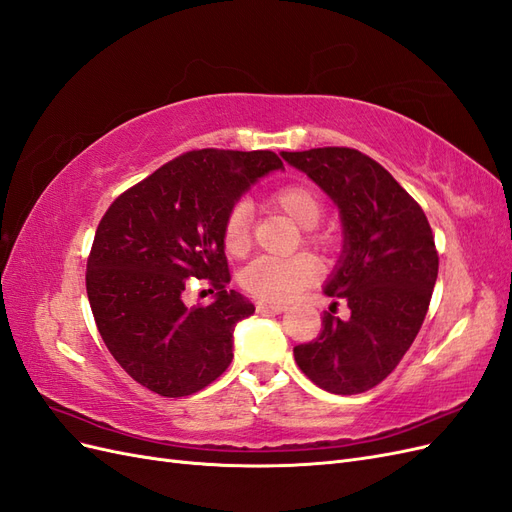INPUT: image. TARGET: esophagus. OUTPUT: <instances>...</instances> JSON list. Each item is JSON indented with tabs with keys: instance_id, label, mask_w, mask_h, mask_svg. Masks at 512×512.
<instances>
[{
	"instance_id": "34e87169",
	"label": "esophagus",
	"mask_w": 512,
	"mask_h": 512,
	"mask_svg": "<svg viewBox=\"0 0 512 512\" xmlns=\"http://www.w3.org/2000/svg\"><path fill=\"white\" fill-rule=\"evenodd\" d=\"M258 312L282 314V312H286V305H282V303H265V301H260V303H258Z\"/></svg>"
}]
</instances>
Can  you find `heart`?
<instances>
[{"label": "heart", "mask_w": 512, "mask_h": 512, "mask_svg": "<svg viewBox=\"0 0 512 512\" xmlns=\"http://www.w3.org/2000/svg\"><path fill=\"white\" fill-rule=\"evenodd\" d=\"M273 203L303 228H314L322 213V200L307 185H284L273 194ZM222 239L226 252L243 254L252 241V205L245 198L235 200L226 211ZM307 241L318 247H329L331 239L318 230L307 232ZM320 267L307 254L294 256H258L241 271V286L267 303H286L299 292L318 282Z\"/></svg>", "instance_id": "heart-1"}]
</instances>
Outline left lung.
I'll return each mask as SVG.
<instances>
[{
	"mask_svg": "<svg viewBox=\"0 0 512 512\" xmlns=\"http://www.w3.org/2000/svg\"><path fill=\"white\" fill-rule=\"evenodd\" d=\"M282 158L342 213L344 254L324 292L350 309L346 320L333 307L324 312L322 331L294 346V361L324 391L365 393L399 365L423 327L438 277L431 226L389 170L361 151L318 147Z\"/></svg>",
	"mask_w": 512,
	"mask_h": 512,
	"instance_id": "left-lung-1",
	"label": "left lung"
}]
</instances>
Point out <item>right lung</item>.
<instances>
[{"instance_id": "obj_1", "label": "right lung", "mask_w": 512, "mask_h": 512, "mask_svg": "<svg viewBox=\"0 0 512 512\" xmlns=\"http://www.w3.org/2000/svg\"><path fill=\"white\" fill-rule=\"evenodd\" d=\"M282 168L273 151L196 149L119 194L87 258V297L104 344L126 374L162 397H188L232 361V329L254 314L230 282L222 226L254 181ZM188 276L219 297L188 308Z\"/></svg>"}]
</instances>
